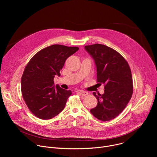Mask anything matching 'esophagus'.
I'll list each match as a JSON object with an SVG mask.
<instances>
[{
  "instance_id": "1",
  "label": "esophagus",
  "mask_w": 157,
  "mask_h": 157,
  "mask_svg": "<svg viewBox=\"0 0 157 157\" xmlns=\"http://www.w3.org/2000/svg\"><path fill=\"white\" fill-rule=\"evenodd\" d=\"M78 93L81 95V96H86L88 94V93L86 91H78Z\"/></svg>"
}]
</instances>
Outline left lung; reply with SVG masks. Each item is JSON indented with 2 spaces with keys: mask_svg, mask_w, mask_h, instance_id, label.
<instances>
[{
  "mask_svg": "<svg viewBox=\"0 0 157 157\" xmlns=\"http://www.w3.org/2000/svg\"><path fill=\"white\" fill-rule=\"evenodd\" d=\"M93 58L97 68V82L104 85V93L95 92L98 105L91 114L102 121L117 117L127 106L133 94V81L130 66L117 51L101 44L84 47Z\"/></svg>",
  "mask_w": 157,
  "mask_h": 157,
  "instance_id": "8db88e82",
  "label": "left lung"
}]
</instances>
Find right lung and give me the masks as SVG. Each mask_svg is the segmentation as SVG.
I'll use <instances>...</instances> for the list:
<instances>
[{
	"label": "right lung",
	"instance_id": "obj_1",
	"mask_svg": "<svg viewBox=\"0 0 157 157\" xmlns=\"http://www.w3.org/2000/svg\"><path fill=\"white\" fill-rule=\"evenodd\" d=\"M79 50L77 47L53 44L37 52L26 65L21 79L22 96L31 113L48 120L59 114L71 95L54 85L55 75L60 76L65 61Z\"/></svg>",
	"mask_w": 157,
	"mask_h": 157
}]
</instances>
